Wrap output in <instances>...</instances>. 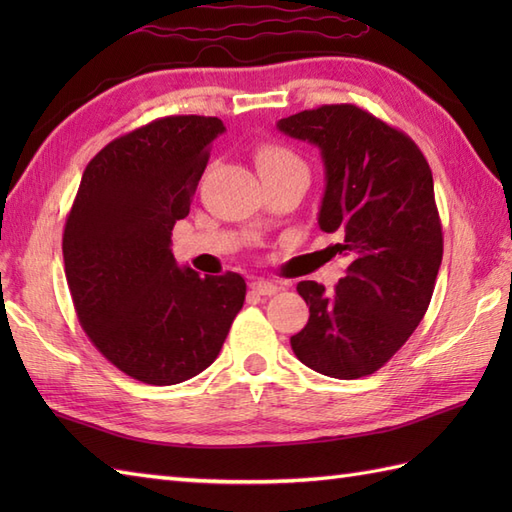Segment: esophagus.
<instances>
[{
  "instance_id": "obj_1",
  "label": "esophagus",
  "mask_w": 512,
  "mask_h": 512,
  "mask_svg": "<svg viewBox=\"0 0 512 512\" xmlns=\"http://www.w3.org/2000/svg\"><path fill=\"white\" fill-rule=\"evenodd\" d=\"M250 290L255 292V295H264V297H270V295H277L279 286L273 284V281H264V279H255L253 284H250Z\"/></svg>"
}]
</instances>
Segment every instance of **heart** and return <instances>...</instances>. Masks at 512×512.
Returning <instances> with one entry per match:
<instances>
[{"mask_svg": "<svg viewBox=\"0 0 512 512\" xmlns=\"http://www.w3.org/2000/svg\"><path fill=\"white\" fill-rule=\"evenodd\" d=\"M255 162L262 176H281V173H308L306 162L297 154L277 140H264L255 149Z\"/></svg>", "mask_w": 512, "mask_h": 512, "instance_id": "obj_1", "label": "heart"}]
</instances>
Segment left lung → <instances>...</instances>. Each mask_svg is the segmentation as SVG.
I'll return each mask as SVG.
<instances>
[{"label": "left lung", "instance_id": "obj_1", "mask_svg": "<svg viewBox=\"0 0 512 512\" xmlns=\"http://www.w3.org/2000/svg\"><path fill=\"white\" fill-rule=\"evenodd\" d=\"M321 149L319 226L352 259L334 292L299 281L310 319L292 352L323 376L374 374L418 328L442 264V226L427 158L400 129L361 107L321 105L277 123Z\"/></svg>", "mask_w": 512, "mask_h": 512}]
</instances>
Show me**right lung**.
<instances>
[{
    "mask_svg": "<svg viewBox=\"0 0 512 512\" xmlns=\"http://www.w3.org/2000/svg\"><path fill=\"white\" fill-rule=\"evenodd\" d=\"M224 132L215 116H167L112 140L85 167L63 262L81 328L121 372L178 385L220 354L246 299L237 273L200 277L171 253Z\"/></svg>",
    "mask_w": 512,
    "mask_h": 512,
    "instance_id": "right-lung-1",
    "label": "right lung"
}]
</instances>
